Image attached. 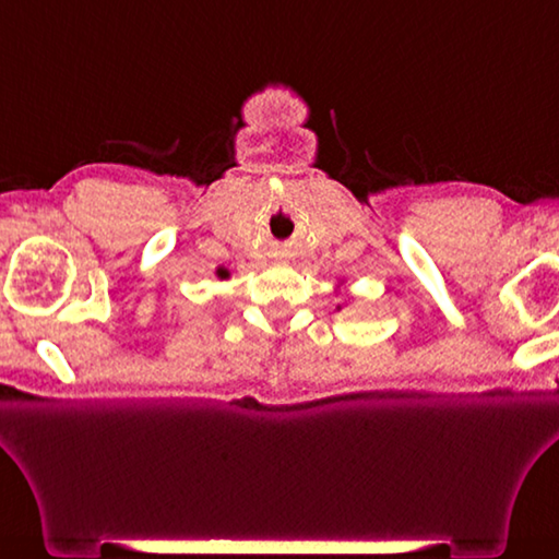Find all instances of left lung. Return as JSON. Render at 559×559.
Wrapping results in <instances>:
<instances>
[{
	"label": "left lung",
	"mask_w": 559,
	"mask_h": 559,
	"mask_svg": "<svg viewBox=\"0 0 559 559\" xmlns=\"http://www.w3.org/2000/svg\"><path fill=\"white\" fill-rule=\"evenodd\" d=\"M338 310H341V307H338Z\"/></svg>",
	"instance_id": "8db88e82"
}]
</instances>
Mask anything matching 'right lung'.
Masks as SVG:
<instances>
[{"label": "right lung", "mask_w": 559, "mask_h": 559, "mask_svg": "<svg viewBox=\"0 0 559 559\" xmlns=\"http://www.w3.org/2000/svg\"><path fill=\"white\" fill-rule=\"evenodd\" d=\"M216 276H218V278H228L230 273H228V269H223V266H221V269L216 271Z\"/></svg>", "instance_id": "add662e5"}]
</instances>
